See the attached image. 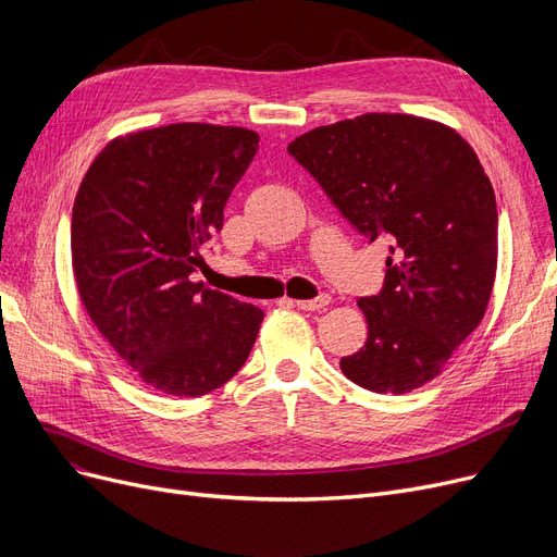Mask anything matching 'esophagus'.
<instances>
[{
    "mask_svg": "<svg viewBox=\"0 0 557 557\" xmlns=\"http://www.w3.org/2000/svg\"><path fill=\"white\" fill-rule=\"evenodd\" d=\"M327 305H330V296H318L313 300H296V307L305 311H323Z\"/></svg>",
    "mask_w": 557,
    "mask_h": 557,
    "instance_id": "esophagus-1",
    "label": "esophagus"
}]
</instances>
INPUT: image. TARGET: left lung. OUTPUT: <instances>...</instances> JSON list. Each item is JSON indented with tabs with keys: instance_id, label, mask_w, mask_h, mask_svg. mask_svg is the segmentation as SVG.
Returning a JSON list of instances; mask_svg holds the SVG:
<instances>
[{
	"instance_id": "left-lung-1",
	"label": "left lung",
	"mask_w": 557,
	"mask_h": 557,
	"mask_svg": "<svg viewBox=\"0 0 557 557\" xmlns=\"http://www.w3.org/2000/svg\"><path fill=\"white\" fill-rule=\"evenodd\" d=\"M363 237H386L379 296L357 305L368 341L341 370L372 393H411L443 372L487 309L496 275V200L454 128L416 114L368 112L288 144Z\"/></svg>"
}]
</instances>
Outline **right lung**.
Masks as SVG:
<instances>
[{"mask_svg":"<svg viewBox=\"0 0 557 557\" xmlns=\"http://www.w3.org/2000/svg\"><path fill=\"white\" fill-rule=\"evenodd\" d=\"M259 149L239 126L171 124L112 139L72 210V267L101 336L146 386L200 397L239 372L263 311L191 273Z\"/></svg>","mask_w":557,"mask_h":557,"instance_id":"1","label":"right lung"}]
</instances>
